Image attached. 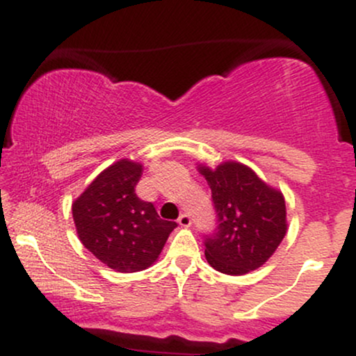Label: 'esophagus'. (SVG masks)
<instances>
[{"label": "esophagus", "mask_w": 356, "mask_h": 356, "mask_svg": "<svg viewBox=\"0 0 356 356\" xmlns=\"http://www.w3.org/2000/svg\"><path fill=\"white\" fill-rule=\"evenodd\" d=\"M177 222H179V226H181V227H191L192 219H191L189 214H182L181 218H179Z\"/></svg>", "instance_id": "esophagus-1"}]
</instances>
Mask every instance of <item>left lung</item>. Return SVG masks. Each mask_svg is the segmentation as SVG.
Returning a JSON list of instances; mask_svg holds the SVG:
<instances>
[{
	"instance_id": "8db88e82",
	"label": "left lung",
	"mask_w": 356,
	"mask_h": 356,
	"mask_svg": "<svg viewBox=\"0 0 356 356\" xmlns=\"http://www.w3.org/2000/svg\"><path fill=\"white\" fill-rule=\"evenodd\" d=\"M197 170L209 184L219 222L218 231L206 238L207 263L232 276L261 268L288 229L283 192L236 161L220 162L216 169L199 164Z\"/></svg>"
}]
</instances>
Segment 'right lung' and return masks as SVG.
Returning <instances> with one entry per match:
<instances>
[{"instance_id":"1","label":"right lung","mask_w":356,"mask_h":356,"mask_svg":"<svg viewBox=\"0 0 356 356\" xmlns=\"http://www.w3.org/2000/svg\"><path fill=\"white\" fill-rule=\"evenodd\" d=\"M140 175V162L120 159L102 170L72 204L81 244L118 273L152 266L177 227L159 218L152 202L137 197Z\"/></svg>"}]
</instances>
